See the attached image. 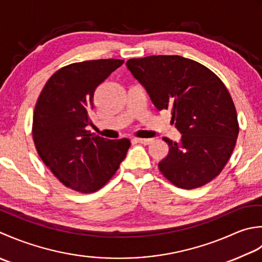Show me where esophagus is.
<instances>
[{
    "mask_svg": "<svg viewBox=\"0 0 262 262\" xmlns=\"http://www.w3.org/2000/svg\"><path fill=\"white\" fill-rule=\"evenodd\" d=\"M135 140L139 143H142V145H149V143L152 142V139H145V138H135Z\"/></svg>",
    "mask_w": 262,
    "mask_h": 262,
    "instance_id": "obj_1",
    "label": "esophagus"
}]
</instances>
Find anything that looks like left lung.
Instances as JSON below:
<instances>
[{
  "label": "left lung",
  "mask_w": 262,
  "mask_h": 262,
  "mask_svg": "<svg viewBox=\"0 0 262 262\" xmlns=\"http://www.w3.org/2000/svg\"><path fill=\"white\" fill-rule=\"evenodd\" d=\"M126 67L146 88L157 110H169L181 142L164 138L169 150L158 164L170 183L191 190L223 170L236 145L235 105L222 80L207 67L179 55L127 60Z\"/></svg>",
  "instance_id": "obj_1"
}]
</instances>
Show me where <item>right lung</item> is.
Instances as JSON below:
<instances>
[{"label":"right lung","instance_id":"add662e5","mask_svg":"<svg viewBox=\"0 0 262 262\" xmlns=\"http://www.w3.org/2000/svg\"><path fill=\"white\" fill-rule=\"evenodd\" d=\"M124 63L107 58L69 64L47 80L33 116V139L41 161L60 182L93 193L113 178L130 140H108L87 130L95 90Z\"/></svg>","mask_w":262,"mask_h":262}]
</instances>
